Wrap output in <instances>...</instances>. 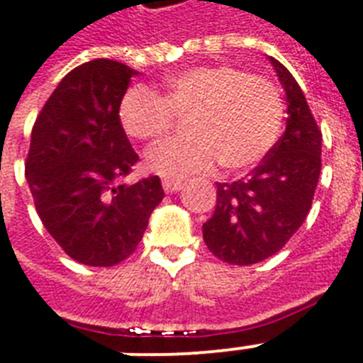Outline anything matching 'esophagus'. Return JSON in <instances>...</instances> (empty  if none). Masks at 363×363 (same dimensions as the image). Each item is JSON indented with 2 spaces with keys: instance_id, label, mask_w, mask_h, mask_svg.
<instances>
[{
  "instance_id": "34e87169",
  "label": "esophagus",
  "mask_w": 363,
  "mask_h": 363,
  "mask_svg": "<svg viewBox=\"0 0 363 363\" xmlns=\"http://www.w3.org/2000/svg\"><path fill=\"white\" fill-rule=\"evenodd\" d=\"M162 186H164V191H166V194H175V191L182 190V182L173 181V179H166V181H162Z\"/></svg>"
}]
</instances>
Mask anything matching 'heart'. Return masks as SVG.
I'll list each match as a JSON object with an SVG mask.
<instances>
[{"label":"heart","instance_id":"heart-1","mask_svg":"<svg viewBox=\"0 0 363 363\" xmlns=\"http://www.w3.org/2000/svg\"><path fill=\"white\" fill-rule=\"evenodd\" d=\"M284 113L281 93L270 79L229 65L182 70L158 95L132 87L119 104L121 126L138 141L160 138L173 115H188V135L162 141L145 156L147 169L166 179L205 173L216 162L225 173L246 172L278 141Z\"/></svg>","mask_w":363,"mask_h":363}]
</instances>
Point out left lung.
<instances>
[{"mask_svg":"<svg viewBox=\"0 0 363 363\" xmlns=\"http://www.w3.org/2000/svg\"><path fill=\"white\" fill-rule=\"evenodd\" d=\"M287 96V126L248 177L216 182V208L203 223L212 255L229 264L272 257L304 223L320 175V134L293 74L270 57Z\"/></svg>","mask_w":363,"mask_h":363,"instance_id":"left-lung-1","label":"left lung"}]
</instances>
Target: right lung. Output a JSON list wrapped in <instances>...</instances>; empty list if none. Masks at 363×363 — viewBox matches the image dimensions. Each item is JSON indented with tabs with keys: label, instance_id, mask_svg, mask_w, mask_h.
Listing matches in <instances>:
<instances>
[{
	"label": "right lung",
	"instance_id": "right-lung-1",
	"mask_svg": "<svg viewBox=\"0 0 363 363\" xmlns=\"http://www.w3.org/2000/svg\"><path fill=\"white\" fill-rule=\"evenodd\" d=\"M134 69L93 59L65 76L31 130L26 179L46 231L89 267H113L135 252L162 201L158 177L123 184L140 156L119 121Z\"/></svg>",
	"mask_w": 363,
	"mask_h": 363
}]
</instances>
